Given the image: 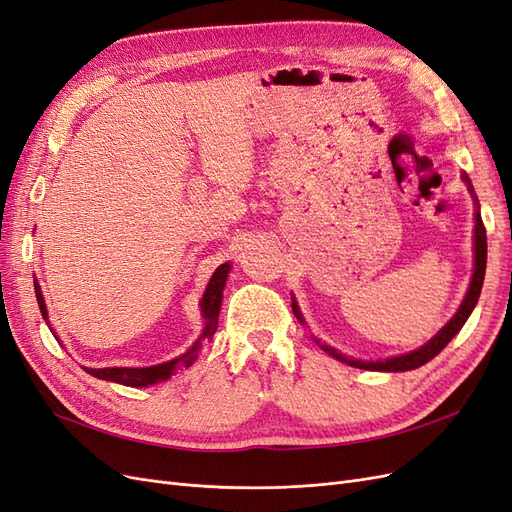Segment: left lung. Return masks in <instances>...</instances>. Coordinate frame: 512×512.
Returning a JSON list of instances; mask_svg holds the SVG:
<instances>
[{
  "instance_id": "1",
  "label": "left lung",
  "mask_w": 512,
  "mask_h": 512,
  "mask_svg": "<svg viewBox=\"0 0 512 512\" xmlns=\"http://www.w3.org/2000/svg\"><path fill=\"white\" fill-rule=\"evenodd\" d=\"M461 179L468 183L470 192L474 194L472 190V183H470V177L466 173H461ZM485 267H487V230H485V224H483V218H480V213L476 211V228H474V273H472V282H470V288L466 292V299H463V303L459 305L457 314L446 322V327L440 329V333L429 339V342L425 346H421L418 350H412L408 354H401V356H393V359H386V361H376V363H363V361H354V359H346L344 354L335 352L333 348L329 346H322L324 350H327L331 356H335V359L344 361L352 367H361V369H374V371H408V369H416L425 365L427 361H431L433 356L440 354L442 348L451 342V339L461 331L463 324H466V320L470 318L474 305L478 303V297H480V288H483V280H485ZM292 312L294 316H297L301 322V312L299 307L292 303Z\"/></svg>"
}]
</instances>
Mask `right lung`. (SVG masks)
<instances>
[{
	"instance_id": "obj_1",
	"label": "right lung",
	"mask_w": 512,
	"mask_h": 512,
	"mask_svg": "<svg viewBox=\"0 0 512 512\" xmlns=\"http://www.w3.org/2000/svg\"><path fill=\"white\" fill-rule=\"evenodd\" d=\"M228 271H230V265L228 262H224V265H220L218 269H215V273L211 275L209 280V286L203 294V301H200V307H203V316H205V329H203V335H200L198 342L185 352L181 354L179 359L175 361H168V363H162V365H153V367H104V369H87V374L96 376L100 380H111V382H117V384H126V386H134V389H143V386H149V384H156V382H162L166 378H170V374L181 365V367H190L196 356H198V348H200V342L203 339H211L215 329H218V316H220V305H222V290L226 286V277H228ZM36 286V299H38V305H40V312H42V318L46 320V305H44V299H42V292H40V286L38 282H34Z\"/></svg>"
}]
</instances>
